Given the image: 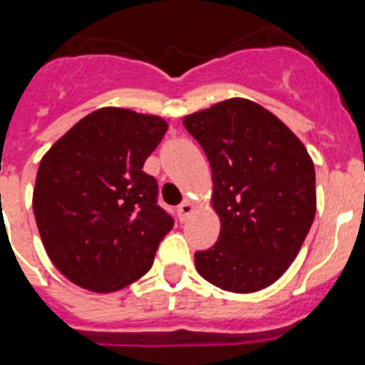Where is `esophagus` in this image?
I'll return each instance as SVG.
<instances>
[{
  "instance_id": "34e87169",
  "label": "esophagus",
  "mask_w": 365,
  "mask_h": 365,
  "mask_svg": "<svg viewBox=\"0 0 365 365\" xmlns=\"http://www.w3.org/2000/svg\"><path fill=\"white\" fill-rule=\"evenodd\" d=\"M191 212H193V202L191 200H183L182 205L178 206V217H180V222H185Z\"/></svg>"
}]
</instances>
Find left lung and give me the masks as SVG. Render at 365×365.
Instances as JSON below:
<instances>
[{
  "label": "left lung",
  "instance_id": "obj_1",
  "mask_svg": "<svg viewBox=\"0 0 365 365\" xmlns=\"http://www.w3.org/2000/svg\"><path fill=\"white\" fill-rule=\"evenodd\" d=\"M212 166L222 231L195 252L200 277L250 294L271 286L299 254L317 214L314 165L301 140L271 111L231 98L183 119Z\"/></svg>",
  "mask_w": 365,
  "mask_h": 365
}]
</instances>
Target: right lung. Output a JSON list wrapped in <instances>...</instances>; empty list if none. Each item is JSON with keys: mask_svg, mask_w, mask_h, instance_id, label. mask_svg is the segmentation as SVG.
<instances>
[{"mask_svg": "<svg viewBox=\"0 0 365 365\" xmlns=\"http://www.w3.org/2000/svg\"><path fill=\"white\" fill-rule=\"evenodd\" d=\"M168 130L160 117L102 108L73 125L41 159L34 214L48 257L93 292H117L151 269L174 220L142 170Z\"/></svg>", "mask_w": 365, "mask_h": 365, "instance_id": "1", "label": "right lung"}]
</instances>
